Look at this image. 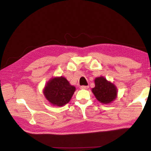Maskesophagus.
<instances>
[{
	"mask_svg": "<svg viewBox=\"0 0 151 151\" xmlns=\"http://www.w3.org/2000/svg\"><path fill=\"white\" fill-rule=\"evenodd\" d=\"M80 88L81 89H88V86H84V85H83V86H81Z\"/></svg>",
	"mask_w": 151,
	"mask_h": 151,
	"instance_id": "1",
	"label": "esophagus"
}]
</instances>
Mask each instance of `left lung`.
Listing matches in <instances>:
<instances>
[{
  "instance_id": "left-lung-1",
  "label": "left lung",
  "mask_w": 151,
  "mask_h": 151,
  "mask_svg": "<svg viewBox=\"0 0 151 151\" xmlns=\"http://www.w3.org/2000/svg\"><path fill=\"white\" fill-rule=\"evenodd\" d=\"M94 83L95 86L92 89V91L99 101L107 104L115 99L117 91L113 84L108 82L102 76L96 78L94 80Z\"/></svg>"
}]
</instances>
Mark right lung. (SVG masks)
I'll return each instance as SVG.
<instances>
[{
    "label": "right lung",
    "instance_id": "add662e5",
    "mask_svg": "<svg viewBox=\"0 0 151 151\" xmlns=\"http://www.w3.org/2000/svg\"><path fill=\"white\" fill-rule=\"evenodd\" d=\"M75 91V86H71L65 78L60 76L48 82L45 88L44 94L53 105L62 106L70 101Z\"/></svg>",
    "mask_w": 151,
    "mask_h": 151
}]
</instances>
